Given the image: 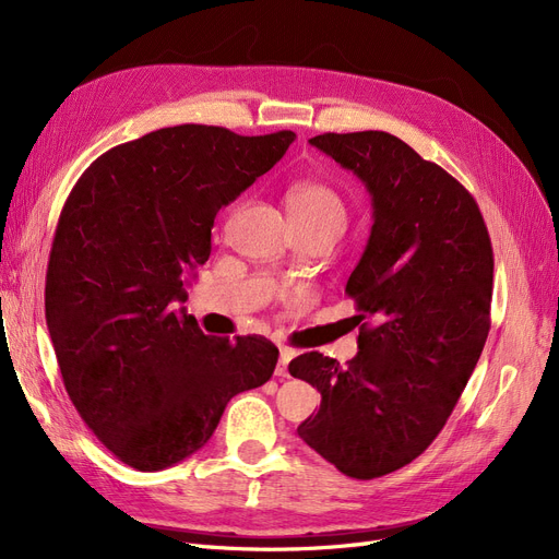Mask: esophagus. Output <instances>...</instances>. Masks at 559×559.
Segmentation results:
<instances>
[{"instance_id":"esophagus-1","label":"esophagus","mask_w":559,"mask_h":559,"mask_svg":"<svg viewBox=\"0 0 559 559\" xmlns=\"http://www.w3.org/2000/svg\"><path fill=\"white\" fill-rule=\"evenodd\" d=\"M295 357L293 349L287 347H281V355H278V366H276V376L278 378H287V364H290V359Z\"/></svg>"}]
</instances>
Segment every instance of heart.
Instances as JSON below:
<instances>
[{"mask_svg":"<svg viewBox=\"0 0 559 559\" xmlns=\"http://www.w3.org/2000/svg\"><path fill=\"white\" fill-rule=\"evenodd\" d=\"M287 212L297 223L308 225H336L345 223V204L341 195L329 183L322 181H297L287 189Z\"/></svg>","mask_w":559,"mask_h":559,"instance_id":"heart-1","label":"heart"}]
</instances>
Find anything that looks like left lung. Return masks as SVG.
<instances>
[{
	"instance_id": "1",
	"label": "left lung",
	"mask_w": 559,
	"mask_h": 559,
	"mask_svg": "<svg viewBox=\"0 0 559 559\" xmlns=\"http://www.w3.org/2000/svg\"><path fill=\"white\" fill-rule=\"evenodd\" d=\"M308 142L353 170L373 202L345 285L359 322H370L347 366L320 353L290 361V376L322 394L297 432L347 477L376 479L424 453L456 407L488 338L492 246L465 186L396 135Z\"/></svg>"
}]
</instances>
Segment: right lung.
Here are the masks:
<instances>
[{"label":"right lung","mask_w":559,"mask_h":559,"mask_svg":"<svg viewBox=\"0 0 559 559\" xmlns=\"http://www.w3.org/2000/svg\"><path fill=\"white\" fill-rule=\"evenodd\" d=\"M293 140L158 129L100 154L67 198L46 274L48 332L78 415L121 463L156 472L189 459L227 401L272 378V341L206 336L179 304L183 274L210 260L221 206Z\"/></svg>","instance_id":"add662e5"}]
</instances>
